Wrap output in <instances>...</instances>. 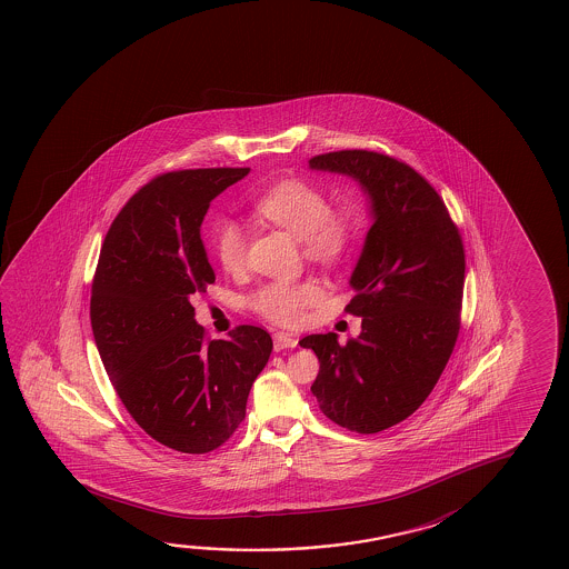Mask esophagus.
<instances>
[{
    "label": "esophagus",
    "instance_id": "1",
    "mask_svg": "<svg viewBox=\"0 0 569 569\" xmlns=\"http://www.w3.org/2000/svg\"><path fill=\"white\" fill-rule=\"evenodd\" d=\"M293 347H298V337L289 336V333H283V331L273 333V349H276V351L293 349Z\"/></svg>",
    "mask_w": 569,
    "mask_h": 569
}]
</instances>
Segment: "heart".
<instances>
[{"label":"heart","mask_w":569,"mask_h":569,"mask_svg":"<svg viewBox=\"0 0 569 569\" xmlns=\"http://www.w3.org/2000/svg\"><path fill=\"white\" fill-rule=\"evenodd\" d=\"M256 214L286 228L301 238L308 258L337 263L349 252L355 240L353 218L333 212L327 196L319 188L289 178L268 188L253 202ZM212 246L226 271H238L246 258V236L232 220H218L212 228ZM321 298L316 280L271 281L252 296V308L276 323L291 326L303 311Z\"/></svg>","instance_id":"1"}]
</instances>
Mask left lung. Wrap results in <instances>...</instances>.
I'll use <instances>...</instances> for the list:
<instances>
[{
    "label": "left lung",
    "instance_id": "8db88e82",
    "mask_svg": "<svg viewBox=\"0 0 569 569\" xmlns=\"http://www.w3.org/2000/svg\"><path fill=\"white\" fill-rule=\"evenodd\" d=\"M313 170L355 178L371 200L373 226L351 273L345 311L361 336L303 337L319 375V409L343 429L373 435L419 409L447 367L460 331L465 246L427 178L375 150H337L309 160Z\"/></svg>",
    "mask_w": 569,
    "mask_h": 569
}]
</instances>
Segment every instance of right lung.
<instances>
[{
  "label": "right lung",
  "instance_id": "1",
  "mask_svg": "<svg viewBox=\"0 0 569 569\" xmlns=\"http://www.w3.org/2000/svg\"><path fill=\"white\" fill-rule=\"evenodd\" d=\"M248 172L196 168L152 178L112 220L94 271L91 327L114 391L140 429L187 455L232 437L273 347L256 326L210 341L192 308L216 281L202 220Z\"/></svg>",
  "mask_w": 569,
  "mask_h": 569
}]
</instances>
